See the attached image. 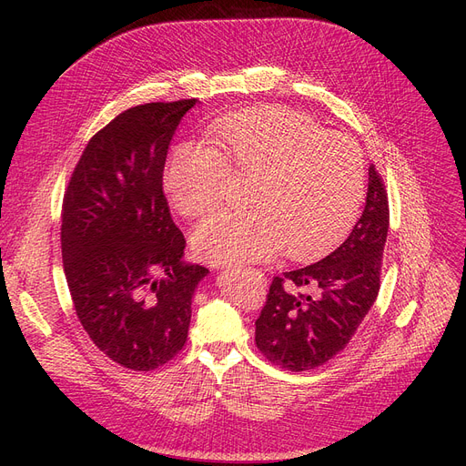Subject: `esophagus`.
I'll use <instances>...</instances> for the list:
<instances>
[{"mask_svg": "<svg viewBox=\"0 0 466 466\" xmlns=\"http://www.w3.org/2000/svg\"><path fill=\"white\" fill-rule=\"evenodd\" d=\"M255 274H258V278H260V281H264V274H262V272H255Z\"/></svg>", "mask_w": 466, "mask_h": 466, "instance_id": "1", "label": "esophagus"}]
</instances>
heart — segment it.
<instances>
[{
  "label": "heart",
  "mask_w": 466,
  "mask_h": 466,
  "mask_svg": "<svg viewBox=\"0 0 466 466\" xmlns=\"http://www.w3.org/2000/svg\"><path fill=\"white\" fill-rule=\"evenodd\" d=\"M215 143L185 141L169 158L164 185L185 217L217 206L236 174L253 176L248 211H217L192 232V246L211 264L258 262L279 249L309 258L344 234L364 192L359 143L325 132L300 111L266 106L217 120Z\"/></svg>",
  "instance_id": "heart-1"
}]
</instances>
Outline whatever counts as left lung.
Segmentation results:
<instances>
[{
	"mask_svg": "<svg viewBox=\"0 0 466 466\" xmlns=\"http://www.w3.org/2000/svg\"><path fill=\"white\" fill-rule=\"evenodd\" d=\"M387 230V192L370 166L366 204L346 241L319 262L274 278L255 323L268 360L304 372L350 344L378 297Z\"/></svg>",
	"mask_w": 466,
	"mask_h": 466,
	"instance_id": "8db88e82",
	"label": "left lung"
}]
</instances>
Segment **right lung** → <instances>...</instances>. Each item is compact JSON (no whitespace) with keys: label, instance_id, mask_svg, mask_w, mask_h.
<instances>
[{"label":"right lung","instance_id":"right-lung-1","mask_svg":"<svg viewBox=\"0 0 466 466\" xmlns=\"http://www.w3.org/2000/svg\"><path fill=\"white\" fill-rule=\"evenodd\" d=\"M198 100L127 109L83 151L62 209V257L79 321L130 370H155L185 346L194 290L209 274L185 262L162 174L171 137Z\"/></svg>","mask_w":466,"mask_h":466}]
</instances>
